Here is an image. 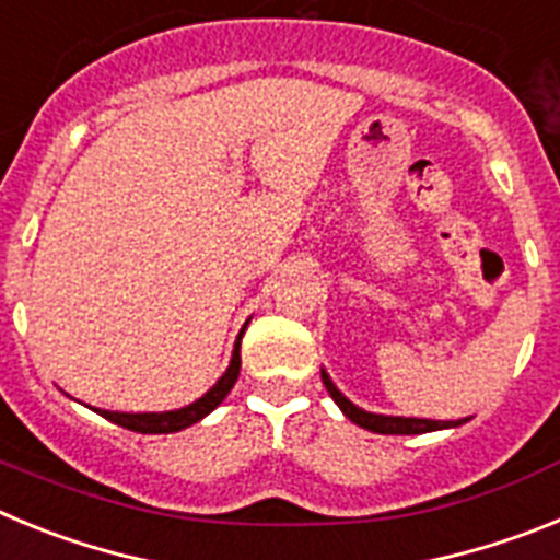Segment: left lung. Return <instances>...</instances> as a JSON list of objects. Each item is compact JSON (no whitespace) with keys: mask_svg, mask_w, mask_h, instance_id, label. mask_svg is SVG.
Wrapping results in <instances>:
<instances>
[{"mask_svg":"<svg viewBox=\"0 0 560 560\" xmlns=\"http://www.w3.org/2000/svg\"><path fill=\"white\" fill-rule=\"evenodd\" d=\"M323 384L328 387L330 398L339 404V409L348 415L353 423H359L361 429H368V432L375 434H423V432H438V429H448V427H459L463 420H427V418H389V415H373L359 409L355 404H350L339 389L334 387V381L323 373Z\"/></svg>","mask_w":560,"mask_h":560,"instance_id":"obj_1","label":"left lung"}]
</instances>
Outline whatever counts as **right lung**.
I'll list each match as a JSON object with an SVG mask.
<instances>
[{
	"instance_id": "obj_1",
	"label": "right lung",
	"mask_w": 560,
	"mask_h": 560,
	"mask_svg": "<svg viewBox=\"0 0 560 560\" xmlns=\"http://www.w3.org/2000/svg\"><path fill=\"white\" fill-rule=\"evenodd\" d=\"M241 336H244V330H241ZM241 336H237L235 341V353H232L230 368H226V373L221 375L219 384H215L207 395H201L196 404H190V407L176 409V412H145V415L106 412V409H95V412H101L103 418L117 423V427L131 429V432H140V434H171V432H182V429L192 427V423H199V420L219 407L221 400L230 395V389L235 387L237 373H241Z\"/></svg>"
}]
</instances>
